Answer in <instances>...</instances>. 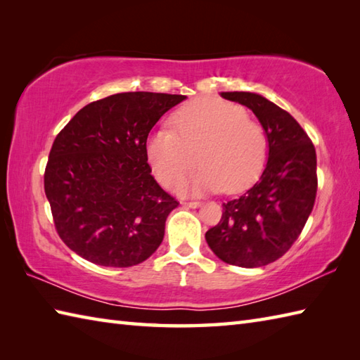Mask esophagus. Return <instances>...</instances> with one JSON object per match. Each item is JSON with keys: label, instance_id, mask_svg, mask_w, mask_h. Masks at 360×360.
Here are the masks:
<instances>
[{"label": "esophagus", "instance_id": "1", "mask_svg": "<svg viewBox=\"0 0 360 360\" xmlns=\"http://www.w3.org/2000/svg\"><path fill=\"white\" fill-rule=\"evenodd\" d=\"M184 207H188V209H198L201 207V202L200 201H182L181 202Z\"/></svg>", "mask_w": 360, "mask_h": 360}]
</instances>
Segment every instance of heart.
<instances>
[{
    "label": "heart",
    "mask_w": 360,
    "mask_h": 360,
    "mask_svg": "<svg viewBox=\"0 0 360 360\" xmlns=\"http://www.w3.org/2000/svg\"><path fill=\"white\" fill-rule=\"evenodd\" d=\"M170 122L173 129L158 128L145 142L151 170L165 187L174 186L196 160L202 168L188 180H179L178 192H240L262 173L266 133L241 106L202 97L179 108Z\"/></svg>",
    "instance_id": "1"
}]
</instances>
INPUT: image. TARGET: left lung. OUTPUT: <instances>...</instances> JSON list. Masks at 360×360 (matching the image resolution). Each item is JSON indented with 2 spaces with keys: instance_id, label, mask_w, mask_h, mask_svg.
Segmentation results:
<instances>
[{
  "instance_id": "left-lung-1",
  "label": "left lung",
  "mask_w": 360,
  "mask_h": 360,
  "mask_svg": "<svg viewBox=\"0 0 360 360\" xmlns=\"http://www.w3.org/2000/svg\"><path fill=\"white\" fill-rule=\"evenodd\" d=\"M221 97L252 110L269 153L257 184L223 204V217L205 232V241L227 264L266 266L290 249L314 207L316 148L298 122L266 97L244 91Z\"/></svg>"
}]
</instances>
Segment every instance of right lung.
<instances>
[{"label":"right lung","mask_w":360,"mask_h":360,"mask_svg":"<svg viewBox=\"0 0 360 360\" xmlns=\"http://www.w3.org/2000/svg\"><path fill=\"white\" fill-rule=\"evenodd\" d=\"M181 94L120 93L75 114L52 143L44 193L68 248L98 266L145 262L164 240L178 201L147 164L148 133Z\"/></svg>","instance_id":"add662e5"}]
</instances>
